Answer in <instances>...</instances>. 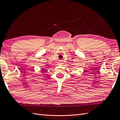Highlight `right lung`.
Masks as SVG:
<instances>
[{"mask_svg": "<svg viewBox=\"0 0 120 120\" xmlns=\"http://www.w3.org/2000/svg\"><path fill=\"white\" fill-rule=\"evenodd\" d=\"M44 71V70H42V69H41V72H43Z\"/></svg>", "mask_w": 120, "mask_h": 120, "instance_id": "right-lung-1", "label": "right lung"}]
</instances>
